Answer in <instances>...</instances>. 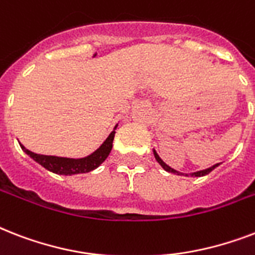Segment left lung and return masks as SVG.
<instances>
[{
    "instance_id": "8db88e82",
    "label": "left lung",
    "mask_w": 255,
    "mask_h": 255,
    "mask_svg": "<svg viewBox=\"0 0 255 255\" xmlns=\"http://www.w3.org/2000/svg\"><path fill=\"white\" fill-rule=\"evenodd\" d=\"M153 155H155V159L156 161L163 167L164 170H167V172H169V173H174V174H178V176H192V177H202V176H206L208 173H210L212 170L214 169V168H217L218 165H220V163L218 164H214V165H212V167L206 168V169H202V170H197V172H193V173H182V172H178V170L173 169V168H170L168 164H165L161 160V157H160L159 155H157V152L153 149Z\"/></svg>"
}]
</instances>
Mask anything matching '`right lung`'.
<instances>
[{
	"label": "right lung",
	"instance_id": "obj_1",
	"mask_svg": "<svg viewBox=\"0 0 255 255\" xmlns=\"http://www.w3.org/2000/svg\"><path fill=\"white\" fill-rule=\"evenodd\" d=\"M115 128L108 135V137L103 141L96 151H94L91 155L81 157V159H71V157H59V156H47V155H38L34 152L26 149L22 144H19L22 151L25 152L26 155H29L34 161H37L39 165L46 168L50 172L57 174H63V176H71V174H79V173H87L91 170L96 169L100 164L103 163L104 160L107 159L110 152L112 149V141L115 137Z\"/></svg>",
	"mask_w": 255,
	"mask_h": 255
}]
</instances>
